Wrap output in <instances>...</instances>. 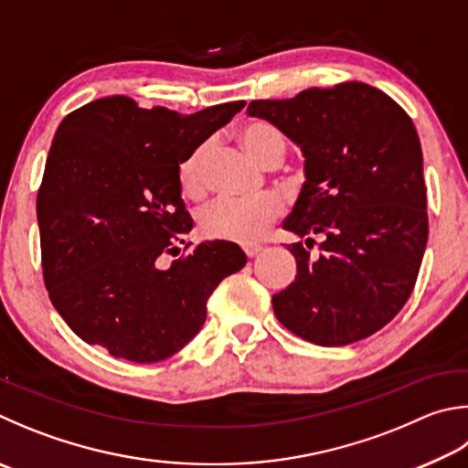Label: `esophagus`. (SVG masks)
Segmentation results:
<instances>
[{"instance_id": "esophagus-1", "label": "esophagus", "mask_w": 468, "mask_h": 468, "mask_svg": "<svg viewBox=\"0 0 468 468\" xmlns=\"http://www.w3.org/2000/svg\"><path fill=\"white\" fill-rule=\"evenodd\" d=\"M260 251H261L260 245H243V253H245V256H248V258H256Z\"/></svg>"}]
</instances>
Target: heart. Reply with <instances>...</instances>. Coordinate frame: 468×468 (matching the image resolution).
<instances>
[{
    "label": "heart",
    "instance_id": "heart-1",
    "mask_svg": "<svg viewBox=\"0 0 468 468\" xmlns=\"http://www.w3.org/2000/svg\"><path fill=\"white\" fill-rule=\"evenodd\" d=\"M239 141L248 155L266 165L270 159L284 157V137L274 124L253 121L245 124ZM210 157V143H202L177 165V186L186 197L197 198L207 188V165ZM282 215V205L274 197L256 200H227L210 202L200 210V231L210 239L233 243H256L266 229Z\"/></svg>",
    "mask_w": 468,
    "mask_h": 468
}]
</instances>
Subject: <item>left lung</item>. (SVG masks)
<instances>
[{
  "instance_id": "left-lung-1",
  "label": "left lung",
  "mask_w": 468,
  "mask_h": 468,
  "mask_svg": "<svg viewBox=\"0 0 468 468\" xmlns=\"http://www.w3.org/2000/svg\"><path fill=\"white\" fill-rule=\"evenodd\" d=\"M250 116L301 147V197L286 231L319 256L288 245L291 286L271 296L278 321L317 346L377 334L410 299L428 243V200L418 131L385 91L362 81L311 88L291 100H253Z\"/></svg>"
}]
</instances>
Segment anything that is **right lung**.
<instances>
[{
    "label": "right lung",
    "mask_w": 468,
    "mask_h": 468,
    "mask_svg": "<svg viewBox=\"0 0 468 468\" xmlns=\"http://www.w3.org/2000/svg\"><path fill=\"white\" fill-rule=\"evenodd\" d=\"M243 106L180 114L108 96L58 124L37 197L42 276L83 342L114 358L165 360L198 334L220 280L245 266L229 241L165 263L192 229L177 165Z\"/></svg>",
    "instance_id": "add662e5"
}]
</instances>
